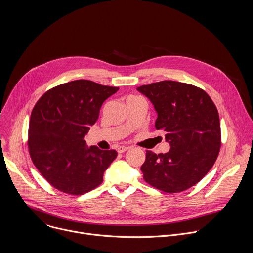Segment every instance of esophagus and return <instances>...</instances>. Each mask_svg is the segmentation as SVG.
<instances>
[{
	"label": "esophagus",
	"instance_id": "1",
	"mask_svg": "<svg viewBox=\"0 0 253 253\" xmlns=\"http://www.w3.org/2000/svg\"><path fill=\"white\" fill-rule=\"evenodd\" d=\"M129 149H130V147H128V146H120V147H118L117 151H118L119 153H124V152H126L127 150H129Z\"/></svg>",
	"mask_w": 253,
	"mask_h": 253
}]
</instances>
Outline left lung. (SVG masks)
<instances>
[{
	"instance_id": "8db88e82",
	"label": "left lung",
	"mask_w": 253,
	"mask_h": 253,
	"mask_svg": "<svg viewBox=\"0 0 253 253\" xmlns=\"http://www.w3.org/2000/svg\"><path fill=\"white\" fill-rule=\"evenodd\" d=\"M137 90L153 104L155 128L165 133L170 145L167 153L146 151L141 166L144 180L167 193L194 186L219 154L221 133L216 106L205 91L186 83L161 81Z\"/></svg>"
}]
</instances>
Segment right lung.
<instances>
[{
	"label": "right lung",
	"instance_id": "right-lung-1",
	"mask_svg": "<svg viewBox=\"0 0 253 253\" xmlns=\"http://www.w3.org/2000/svg\"><path fill=\"white\" fill-rule=\"evenodd\" d=\"M118 90L76 80L50 89L36 103L29 124V152L56 189L81 195L102 183L117 152L88 147L84 138L98 120L104 101Z\"/></svg>",
	"mask_w": 253,
	"mask_h": 253
}]
</instances>
